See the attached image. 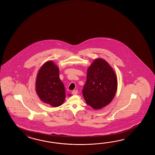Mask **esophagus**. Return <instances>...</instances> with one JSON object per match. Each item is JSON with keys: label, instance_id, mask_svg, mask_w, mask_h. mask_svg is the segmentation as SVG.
<instances>
[{"label": "esophagus", "instance_id": "esophagus-1", "mask_svg": "<svg viewBox=\"0 0 155 155\" xmlns=\"http://www.w3.org/2000/svg\"><path fill=\"white\" fill-rule=\"evenodd\" d=\"M78 93V91L77 90H74V91H73V92H72V94H73V95H77Z\"/></svg>", "mask_w": 155, "mask_h": 155}]
</instances>
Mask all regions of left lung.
<instances>
[{
  "instance_id": "obj_1",
  "label": "left lung",
  "mask_w": 155,
  "mask_h": 155,
  "mask_svg": "<svg viewBox=\"0 0 155 155\" xmlns=\"http://www.w3.org/2000/svg\"><path fill=\"white\" fill-rule=\"evenodd\" d=\"M117 89V79L112 67L105 60L96 59L87 69L82 90L84 98L92 109L100 110L108 105Z\"/></svg>"
}]
</instances>
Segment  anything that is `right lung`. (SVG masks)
I'll list each match as a JSON object with an SVG mask.
<instances>
[{"mask_svg": "<svg viewBox=\"0 0 155 155\" xmlns=\"http://www.w3.org/2000/svg\"><path fill=\"white\" fill-rule=\"evenodd\" d=\"M36 94L43 102L56 107L65 100V91L59 78V69L52 60L44 63L36 76Z\"/></svg>", "mask_w": 155, "mask_h": 155, "instance_id": "add662e5", "label": "right lung"}]
</instances>
